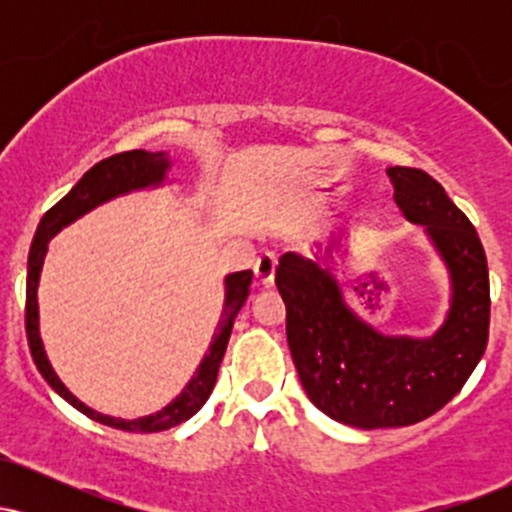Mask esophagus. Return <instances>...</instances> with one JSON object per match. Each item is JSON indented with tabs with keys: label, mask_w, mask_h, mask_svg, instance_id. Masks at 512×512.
<instances>
[{
	"label": "esophagus",
	"mask_w": 512,
	"mask_h": 512,
	"mask_svg": "<svg viewBox=\"0 0 512 512\" xmlns=\"http://www.w3.org/2000/svg\"><path fill=\"white\" fill-rule=\"evenodd\" d=\"M276 264H279V257H276V252H264L260 260H257L255 274H257V281H260L262 286H272L274 284Z\"/></svg>",
	"instance_id": "obj_1"
}]
</instances>
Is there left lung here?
<instances>
[{
	"label": "left lung",
	"instance_id": "obj_1",
	"mask_svg": "<svg viewBox=\"0 0 512 512\" xmlns=\"http://www.w3.org/2000/svg\"><path fill=\"white\" fill-rule=\"evenodd\" d=\"M404 219L424 226L448 272V310L426 337L387 334L358 315L332 272L346 236L315 243V255L286 252L276 289L286 303V339L305 395L339 424L399 428L443 409L477 368L489 342V267L467 216L431 175L387 168Z\"/></svg>",
	"mask_w": 512,
	"mask_h": 512
}]
</instances>
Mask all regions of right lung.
I'll return each mask as SVG.
<instances>
[{
    "mask_svg": "<svg viewBox=\"0 0 512 512\" xmlns=\"http://www.w3.org/2000/svg\"><path fill=\"white\" fill-rule=\"evenodd\" d=\"M173 161L166 151H127V154H117L105 158V161L96 163L88 173L81 178L76 185L69 190L67 197H62L60 202L52 207L48 214L43 216L38 223V231H35L31 252H28V279H26V332H28V346H31V356L38 366L40 375L48 380V385L57 392L62 399H67L74 409H79L81 414H86L88 419L98 421L110 428H120V431L129 433H158L166 431L182 424V421L192 419L199 409L204 407L211 390L216 385V373L226 354L228 339H231L233 322L240 313L245 301L250 296V284H252V269H243V272L226 274L223 279V308L219 325H216L214 337H211L209 351L204 354L199 366L192 373V378L187 380V385L182 387L180 395L168 402L166 407L154 411L149 416H139V419H117V416L101 414V411L91 409L88 404L81 402L79 397L72 395L67 385L62 383L60 375L52 368L48 351H45L43 337H40V310H38V286H40V272H43L45 255H48V243L62 228H67L69 223L93 211L101 204L110 202V199L129 195V192L137 190H156L163 187L168 180Z\"/></svg>",
    "mask_w": 512,
    "mask_h": 512,
    "instance_id": "right-lung-1",
    "label": "right lung"
}]
</instances>
